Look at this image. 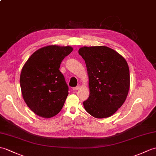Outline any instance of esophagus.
Masks as SVG:
<instances>
[{
  "label": "esophagus",
  "mask_w": 156,
  "mask_h": 156,
  "mask_svg": "<svg viewBox=\"0 0 156 156\" xmlns=\"http://www.w3.org/2000/svg\"><path fill=\"white\" fill-rule=\"evenodd\" d=\"M79 88H80V86H76V87H74V88H73V90H74V91H76V90H78Z\"/></svg>",
  "instance_id": "obj_1"
}]
</instances>
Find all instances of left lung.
Listing matches in <instances>:
<instances>
[{"label": "left lung", "instance_id": "8db88e82", "mask_svg": "<svg viewBox=\"0 0 156 156\" xmlns=\"http://www.w3.org/2000/svg\"><path fill=\"white\" fill-rule=\"evenodd\" d=\"M78 53L84 60L89 78L90 96L83 102L96 118H108L124 103L129 89V70L122 55L107 46H84Z\"/></svg>", "mask_w": 156, "mask_h": 156}]
</instances>
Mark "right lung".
I'll use <instances>...</instances> for the list:
<instances>
[{
    "mask_svg": "<svg viewBox=\"0 0 156 156\" xmlns=\"http://www.w3.org/2000/svg\"><path fill=\"white\" fill-rule=\"evenodd\" d=\"M72 50L70 46L42 47L23 66L20 76L22 94L28 107L39 116L52 118L62 108L68 86L59 68Z\"/></svg>",
    "mask_w": 156,
    "mask_h": 156,
    "instance_id": "obj_1",
    "label": "right lung"
}]
</instances>
